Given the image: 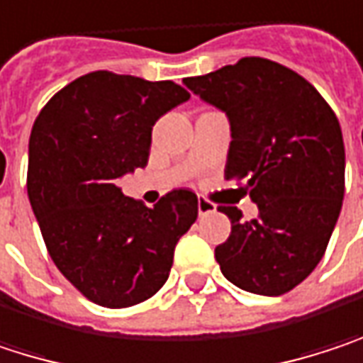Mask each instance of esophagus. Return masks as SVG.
<instances>
[{"label": "esophagus", "instance_id": "esophagus-1", "mask_svg": "<svg viewBox=\"0 0 363 363\" xmlns=\"http://www.w3.org/2000/svg\"><path fill=\"white\" fill-rule=\"evenodd\" d=\"M208 213H215V204L208 203V201H199V215L204 217Z\"/></svg>", "mask_w": 363, "mask_h": 363}]
</instances>
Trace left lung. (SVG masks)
I'll return each instance as SVG.
<instances>
[{
	"instance_id": "left-lung-1",
	"label": "left lung",
	"mask_w": 363,
	"mask_h": 363,
	"mask_svg": "<svg viewBox=\"0 0 363 363\" xmlns=\"http://www.w3.org/2000/svg\"><path fill=\"white\" fill-rule=\"evenodd\" d=\"M184 85L225 113L230 150L225 179L245 182L259 215L242 221L236 206L230 238L215 249L221 274L242 291L278 296L320 263L345 194V146L337 114L295 70L242 58Z\"/></svg>"
}]
</instances>
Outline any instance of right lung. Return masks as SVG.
Segmentation results:
<instances>
[{
	"instance_id": "obj_1",
	"label": "right lung",
	"mask_w": 363,
	"mask_h": 363,
	"mask_svg": "<svg viewBox=\"0 0 363 363\" xmlns=\"http://www.w3.org/2000/svg\"><path fill=\"white\" fill-rule=\"evenodd\" d=\"M188 100L173 81L96 70L60 89L33 125L26 190L45 247L68 282L102 307L155 295L199 217L192 190L146 206L116 186L148 164L155 123Z\"/></svg>"
}]
</instances>
